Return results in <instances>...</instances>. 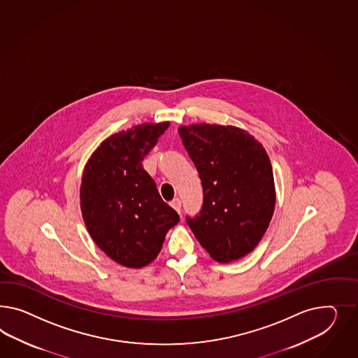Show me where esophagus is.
I'll return each instance as SVG.
<instances>
[{
  "label": "esophagus",
  "instance_id": "obj_1",
  "mask_svg": "<svg viewBox=\"0 0 358 358\" xmlns=\"http://www.w3.org/2000/svg\"><path fill=\"white\" fill-rule=\"evenodd\" d=\"M174 210L178 213H181V201L180 199H174L173 202L171 203Z\"/></svg>",
  "mask_w": 358,
  "mask_h": 358
}]
</instances>
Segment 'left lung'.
<instances>
[{"label": "left lung", "mask_w": 358, "mask_h": 358, "mask_svg": "<svg viewBox=\"0 0 358 358\" xmlns=\"http://www.w3.org/2000/svg\"><path fill=\"white\" fill-rule=\"evenodd\" d=\"M178 134L203 186L201 215L186 217L195 238L216 262L252 252L270 225L276 192L261 142L232 125L180 126Z\"/></svg>", "instance_id": "obj_1"}]
</instances>
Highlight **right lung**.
Wrapping results in <instances>:
<instances>
[{"instance_id": "right-lung-1", "label": "right lung", "mask_w": 358, "mask_h": 358, "mask_svg": "<svg viewBox=\"0 0 358 358\" xmlns=\"http://www.w3.org/2000/svg\"><path fill=\"white\" fill-rule=\"evenodd\" d=\"M168 126L143 124L106 138L83 169L79 196L88 233L112 261L129 268L154 261L180 220L142 165Z\"/></svg>"}]
</instances>
